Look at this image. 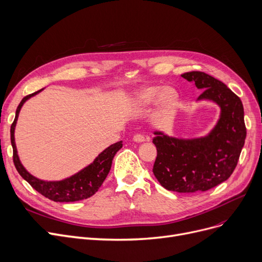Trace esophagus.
<instances>
[{
    "label": "esophagus",
    "mask_w": 262,
    "mask_h": 262,
    "mask_svg": "<svg viewBox=\"0 0 262 262\" xmlns=\"http://www.w3.org/2000/svg\"><path fill=\"white\" fill-rule=\"evenodd\" d=\"M133 140H134V142H136V143H144V142H147V139L145 138L144 135H142V134H136V135H134Z\"/></svg>",
    "instance_id": "esophagus-1"
}]
</instances>
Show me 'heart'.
I'll list each match as a JSON object with an SVG mask.
<instances>
[{
  "label": "heart",
  "instance_id": "b5f03b06",
  "mask_svg": "<svg viewBox=\"0 0 262 262\" xmlns=\"http://www.w3.org/2000/svg\"><path fill=\"white\" fill-rule=\"evenodd\" d=\"M179 95L175 89L166 86H146L135 92L132 98L133 107L139 111H145L152 104H157V110L160 114H166L176 106Z\"/></svg>",
  "mask_w": 262,
  "mask_h": 262
}]
</instances>
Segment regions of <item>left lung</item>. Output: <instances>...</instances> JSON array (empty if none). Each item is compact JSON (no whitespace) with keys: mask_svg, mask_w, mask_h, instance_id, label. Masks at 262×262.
I'll return each mask as SVG.
<instances>
[{"mask_svg":"<svg viewBox=\"0 0 262 262\" xmlns=\"http://www.w3.org/2000/svg\"><path fill=\"white\" fill-rule=\"evenodd\" d=\"M181 77L203 90L197 102L215 103L220 116L214 127L198 138L182 139L155 131L152 143L158 155L152 171L168 191L205 192L226 181L238 163L246 138L243 104L225 84L205 72L191 71Z\"/></svg>","mask_w":262,"mask_h":262,"instance_id":"obj_1","label":"left lung"}]
</instances>
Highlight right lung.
<instances>
[{"label":"right lung","mask_w":262,"mask_h":262,"mask_svg":"<svg viewBox=\"0 0 262 262\" xmlns=\"http://www.w3.org/2000/svg\"><path fill=\"white\" fill-rule=\"evenodd\" d=\"M42 91L43 89L24 97L17 107L15 120L12 122L10 128V141L12 149H14L15 166L24 180H27L37 192H39L41 195L51 199L53 202L71 203L89 198L99 190V188H100L101 184L105 180L112 166V161H113V158L116 155V152L122 147V142L120 141L108 146L102 152L99 154L98 157H96V159L91 164H89L80 171L76 172L74 175L63 180L48 181L41 180L33 176L32 173H30L27 170V168L22 165L19 159L17 146L15 142V129L19 113L23 104L26 103L29 99L36 96L37 94H39Z\"/></svg>","instance_id":"add662e5"}]
</instances>
